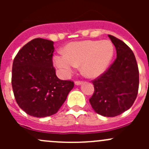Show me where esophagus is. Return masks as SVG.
Here are the masks:
<instances>
[{"mask_svg":"<svg viewBox=\"0 0 149 149\" xmlns=\"http://www.w3.org/2000/svg\"><path fill=\"white\" fill-rule=\"evenodd\" d=\"M82 84H83V82L80 81H75V84H76V86H80V85H81Z\"/></svg>","mask_w":149,"mask_h":149,"instance_id":"obj_1","label":"esophagus"}]
</instances>
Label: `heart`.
Returning a JSON list of instances; mask_svg holds the SVG:
<instances>
[{"label": "heart", "instance_id": "b5f03b06", "mask_svg": "<svg viewBox=\"0 0 149 149\" xmlns=\"http://www.w3.org/2000/svg\"><path fill=\"white\" fill-rule=\"evenodd\" d=\"M63 52L53 58L61 76L68 77L76 65H81V71L86 77L97 78L109 68L115 47L109 40H84L69 43Z\"/></svg>", "mask_w": 149, "mask_h": 149}]
</instances>
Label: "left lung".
I'll use <instances>...</instances> for the list:
<instances>
[{
    "label": "left lung",
    "mask_w": 149,
    "mask_h": 149,
    "mask_svg": "<svg viewBox=\"0 0 149 149\" xmlns=\"http://www.w3.org/2000/svg\"><path fill=\"white\" fill-rule=\"evenodd\" d=\"M117 58L101 76L93 81L94 92L89 99L94 110L104 117H115L130 109L137 97L139 71L136 57L127 45L108 35Z\"/></svg>",
    "instance_id": "8db88e82"
}]
</instances>
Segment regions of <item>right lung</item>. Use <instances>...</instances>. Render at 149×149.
Listing matches in <instances>:
<instances>
[{
    "instance_id": "add662e5",
    "label": "right lung",
    "mask_w": 149,
    "mask_h": 149,
    "mask_svg": "<svg viewBox=\"0 0 149 149\" xmlns=\"http://www.w3.org/2000/svg\"><path fill=\"white\" fill-rule=\"evenodd\" d=\"M54 42L37 38L15 57L11 84L18 105L26 114L45 118L56 113L74 84L58 79L52 64Z\"/></svg>"
}]
</instances>
